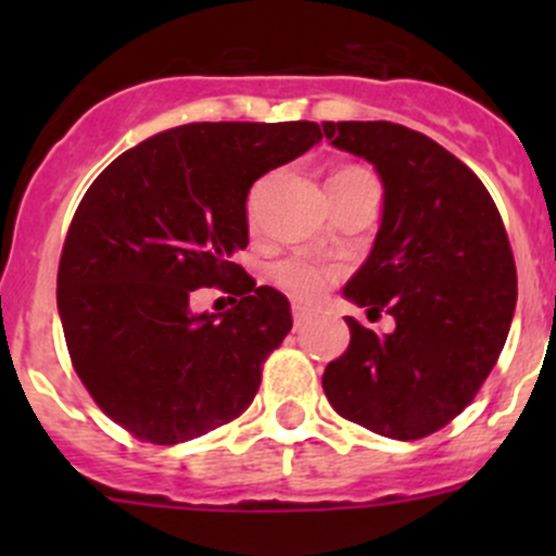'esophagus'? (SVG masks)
Instances as JSON below:
<instances>
[{"label": "esophagus", "mask_w": 556, "mask_h": 556, "mask_svg": "<svg viewBox=\"0 0 556 556\" xmlns=\"http://www.w3.org/2000/svg\"><path fill=\"white\" fill-rule=\"evenodd\" d=\"M306 319H309V314H306L301 306H295L293 309V323H295V330H301L306 325Z\"/></svg>", "instance_id": "obj_1"}]
</instances>
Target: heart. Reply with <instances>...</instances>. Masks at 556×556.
<instances>
[{
  "instance_id": "b5f03b06",
  "label": "heart",
  "mask_w": 556,
  "mask_h": 556,
  "mask_svg": "<svg viewBox=\"0 0 556 556\" xmlns=\"http://www.w3.org/2000/svg\"><path fill=\"white\" fill-rule=\"evenodd\" d=\"M271 279L290 295V299L299 301V304H314V301L325 293V288H328L330 271L314 266L312 261H304V257H288V261H279L277 266L271 268Z\"/></svg>"
}]
</instances>
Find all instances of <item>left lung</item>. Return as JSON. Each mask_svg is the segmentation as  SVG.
Masks as SVG:
<instances>
[{
    "label": "left lung",
    "mask_w": 556,
    "mask_h": 556,
    "mask_svg": "<svg viewBox=\"0 0 556 556\" xmlns=\"http://www.w3.org/2000/svg\"><path fill=\"white\" fill-rule=\"evenodd\" d=\"M325 137L382 179V223L344 299L387 312L377 336L346 317L350 346L323 390L350 422L397 441L450 425L479 392L506 344L517 266L501 212L450 150L390 121H325Z\"/></svg>",
    "instance_id": "1"
}]
</instances>
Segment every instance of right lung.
Listing matches in <instances>:
<instances>
[{
    "mask_svg": "<svg viewBox=\"0 0 556 556\" xmlns=\"http://www.w3.org/2000/svg\"><path fill=\"white\" fill-rule=\"evenodd\" d=\"M323 139L317 123H188L117 155L83 195L59 263V317L99 408L150 444L231 422L293 328L290 301L231 261L252 182ZM240 295L189 309L199 287Z\"/></svg>",
    "mask_w": 556,
    "mask_h": 556,
    "instance_id": "1",
    "label": "right lung"
}]
</instances>
